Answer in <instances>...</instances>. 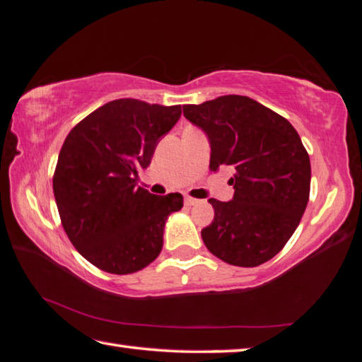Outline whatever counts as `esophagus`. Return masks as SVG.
<instances>
[{"label":"esophagus","mask_w":362,"mask_h":362,"mask_svg":"<svg viewBox=\"0 0 362 362\" xmlns=\"http://www.w3.org/2000/svg\"><path fill=\"white\" fill-rule=\"evenodd\" d=\"M196 203H198V199L189 198V196H185V204H187V206H194Z\"/></svg>","instance_id":"obj_1"}]
</instances>
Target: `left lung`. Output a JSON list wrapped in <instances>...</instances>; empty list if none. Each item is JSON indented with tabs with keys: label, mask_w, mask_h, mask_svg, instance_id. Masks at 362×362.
Instances as JSON below:
<instances>
[{
	"label": "left lung",
	"mask_w": 362,
	"mask_h": 362,
	"mask_svg": "<svg viewBox=\"0 0 362 362\" xmlns=\"http://www.w3.org/2000/svg\"><path fill=\"white\" fill-rule=\"evenodd\" d=\"M211 145L214 173L231 168V201L211 198L206 247L230 265L259 267L286 246L308 204L310 158L289 121L244 95L183 105Z\"/></svg>",
	"instance_id": "1"
}]
</instances>
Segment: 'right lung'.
I'll list each match as a JSON object with an SVG mask.
<instances>
[{
    "mask_svg": "<svg viewBox=\"0 0 362 362\" xmlns=\"http://www.w3.org/2000/svg\"><path fill=\"white\" fill-rule=\"evenodd\" d=\"M180 115V105L118 99L65 139L52 179L60 220L78 252L103 272L136 273L161 252L164 225L183 198L151 194L137 180Z\"/></svg>",
    "mask_w": 362,
    "mask_h": 362,
    "instance_id": "1",
    "label": "right lung"
}]
</instances>
